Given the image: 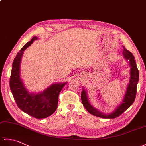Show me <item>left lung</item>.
<instances>
[{
	"label": "left lung",
	"instance_id": "left-lung-1",
	"mask_svg": "<svg viewBox=\"0 0 146 146\" xmlns=\"http://www.w3.org/2000/svg\"><path fill=\"white\" fill-rule=\"evenodd\" d=\"M123 56L127 60H128L131 65V79H130V83L128 85V87L127 88V92L125 95V97L123 98L122 104H120V106L117 107V109L115 110L114 112L110 113L109 115L104 114L100 113L93 107L90 104L88 100L86 93L85 90H83V92L81 94V98L82 101V104L83 106L90 113H91L93 115L96 117L104 118V119H114L119 117L120 115H122L124 111L127 110L128 108L131 106L132 104L134 103L135 99L136 93H137V86L139 81V72L138 68L136 64L135 58L134 55L132 54L131 52L127 50L124 46H123Z\"/></svg>",
	"mask_w": 146,
	"mask_h": 146
}]
</instances>
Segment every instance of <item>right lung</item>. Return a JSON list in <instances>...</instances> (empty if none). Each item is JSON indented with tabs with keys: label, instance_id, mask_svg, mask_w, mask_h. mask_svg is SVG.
I'll use <instances>...</instances> for the list:
<instances>
[{
	"label": "right lung",
	"instance_id": "add662e5",
	"mask_svg": "<svg viewBox=\"0 0 146 146\" xmlns=\"http://www.w3.org/2000/svg\"><path fill=\"white\" fill-rule=\"evenodd\" d=\"M36 39L37 37H33L14 58L9 85L15 103L22 111L36 119H44L51 115L57 109L58 96L66 83L52 85L37 95L30 94L26 90L20 78L21 59L23 51Z\"/></svg>",
	"mask_w": 146,
	"mask_h": 146
}]
</instances>
